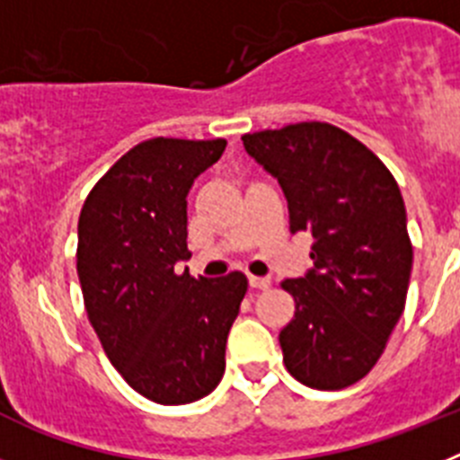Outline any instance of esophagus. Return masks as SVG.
I'll return each mask as SVG.
<instances>
[{
    "label": "esophagus",
    "instance_id": "obj_1",
    "mask_svg": "<svg viewBox=\"0 0 460 460\" xmlns=\"http://www.w3.org/2000/svg\"><path fill=\"white\" fill-rule=\"evenodd\" d=\"M249 283L253 290H267V288H271L270 276H249Z\"/></svg>",
    "mask_w": 460,
    "mask_h": 460
}]
</instances>
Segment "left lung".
<instances>
[{"label": "left lung", "mask_w": 460, "mask_h": 460, "mask_svg": "<svg viewBox=\"0 0 460 460\" xmlns=\"http://www.w3.org/2000/svg\"><path fill=\"white\" fill-rule=\"evenodd\" d=\"M242 140L286 195L290 233L313 237L311 270L283 280L296 304L279 334L286 368L306 387H350L405 308L412 243L398 184L371 149L323 121Z\"/></svg>", "instance_id": "left-lung-1"}]
</instances>
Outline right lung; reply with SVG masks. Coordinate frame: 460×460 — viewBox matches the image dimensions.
<instances>
[{
	"instance_id": "add662e5",
	"label": "right lung",
	"mask_w": 460,
	"mask_h": 460,
	"mask_svg": "<svg viewBox=\"0 0 460 460\" xmlns=\"http://www.w3.org/2000/svg\"><path fill=\"white\" fill-rule=\"evenodd\" d=\"M226 140L154 137L117 161L84 200L78 279L89 323L128 385L161 405L200 401L226 371L249 279L177 274L190 251L186 195Z\"/></svg>"
}]
</instances>
